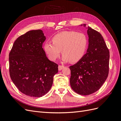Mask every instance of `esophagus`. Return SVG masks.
Returning a JSON list of instances; mask_svg holds the SVG:
<instances>
[{"label":"esophagus","mask_w":121,"mask_h":121,"mask_svg":"<svg viewBox=\"0 0 121 121\" xmlns=\"http://www.w3.org/2000/svg\"><path fill=\"white\" fill-rule=\"evenodd\" d=\"M64 66H63V65H60L58 66L59 70H61L63 69H64Z\"/></svg>","instance_id":"1"}]
</instances>
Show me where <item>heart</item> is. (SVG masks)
Returning <instances> with one entry per match:
<instances>
[{"mask_svg": "<svg viewBox=\"0 0 121 121\" xmlns=\"http://www.w3.org/2000/svg\"><path fill=\"white\" fill-rule=\"evenodd\" d=\"M52 43L46 42L44 49L48 58L55 61L63 54L62 60L78 62L84 56L88 47V39L84 33L75 31H64L55 35Z\"/></svg>", "mask_w": 121, "mask_h": 121, "instance_id": "b5f03b06", "label": "heart"}]
</instances>
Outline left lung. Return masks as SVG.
Masks as SVG:
<instances>
[{
    "instance_id": "obj_1",
    "label": "left lung",
    "mask_w": 121,
    "mask_h": 121,
    "mask_svg": "<svg viewBox=\"0 0 121 121\" xmlns=\"http://www.w3.org/2000/svg\"><path fill=\"white\" fill-rule=\"evenodd\" d=\"M81 26H86V24ZM88 47L81 60L69 66L70 84L81 95H89L98 91L109 73V51L101 34L87 27Z\"/></svg>"
}]
</instances>
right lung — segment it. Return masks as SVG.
Segmentation results:
<instances>
[{
	"instance_id": "right-lung-1",
	"label": "right lung",
	"mask_w": 121,
	"mask_h": 121,
	"mask_svg": "<svg viewBox=\"0 0 121 121\" xmlns=\"http://www.w3.org/2000/svg\"><path fill=\"white\" fill-rule=\"evenodd\" d=\"M46 39L41 30H32L15 40L9 54L10 77L24 95L41 97L49 91L58 65L48 59L42 48Z\"/></svg>"
}]
</instances>
